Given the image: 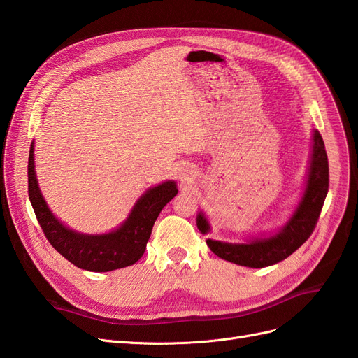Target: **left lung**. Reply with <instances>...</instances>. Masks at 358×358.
<instances>
[{
  "label": "left lung",
  "instance_id": "left-lung-1",
  "mask_svg": "<svg viewBox=\"0 0 358 358\" xmlns=\"http://www.w3.org/2000/svg\"><path fill=\"white\" fill-rule=\"evenodd\" d=\"M327 191L329 159L326 146H324L321 134L318 131H313V148L308 185L297 210L291 216V220L284 227L282 231L273 237H267V239L242 245L224 243L212 239H208L206 242H208V246L213 254L234 264L254 268L276 264L297 251L309 239V236L317 227ZM197 227L203 234L209 231V224L203 213H199L197 216Z\"/></svg>",
  "mask_w": 358,
  "mask_h": 358
}]
</instances>
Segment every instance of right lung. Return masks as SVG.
I'll return each mask as SVG.
<instances>
[{"label": "right lung", "instance_id": "add662e5", "mask_svg": "<svg viewBox=\"0 0 358 358\" xmlns=\"http://www.w3.org/2000/svg\"><path fill=\"white\" fill-rule=\"evenodd\" d=\"M176 194L175 182L161 183L138 199L128 220L117 230L99 236L79 234L62 225L43 200L34 171V145L31 143L29 148L28 196L41 230L64 258L90 272H110L138 262L159 212Z\"/></svg>", "mask_w": 358, "mask_h": 358}]
</instances>
